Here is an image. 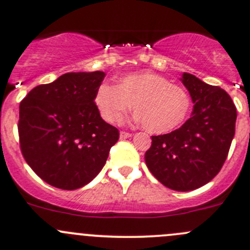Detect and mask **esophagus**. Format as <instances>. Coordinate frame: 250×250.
I'll use <instances>...</instances> for the list:
<instances>
[{
  "label": "esophagus",
  "mask_w": 250,
  "mask_h": 250,
  "mask_svg": "<svg viewBox=\"0 0 250 250\" xmlns=\"http://www.w3.org/2000/svg\"><path fill=\"white\" fill-rule=\"evenodd\" d=\"M132 137V134L130 133H127V132H121L120 133V139H128V138Z\"/></svg>",
  "instance_id": "obj_1"
}]
</instances>
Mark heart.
<instances>
[{
  "mask_svg": "<svg viewBox=\"0 0 250 250\" xmlns=\"http://www.w3.org/2000/svg\"><path fill=\"white\" fill-rule=\"evenodd\" d=\"M94 102L102 117L112 125L122 122L134 104L137 122L153 134H165L180 127L191 109L185 89L150 71L125 75L118 85L102 83Z\"/></svg>",
  "mask_w": 250,
  "mask_h": 250,
  "instance_id": "b5f03b06",
  "label": "heart"
}]
</instances>
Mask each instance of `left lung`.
Masks as SVG:
<instances>
[{
	"label": "left lung",
	"instance_id": "8db88e82",
	"mask_svg": "<svg viewBox=\"0 0 250 250\" xmlns=\"http://www.w3.org/2000/svg\"><path fill=\"white\" fill-rule=\"evenodd\" d=\"M180 80L195 104L191 117L179 129L151 137L145 162L168 188L191 191L220 172L233 139L237 111L230 95L220 87L188 72Z\"/></svg>",
	"mask_w": 250,
	"mask_h": 250
}]
</instances>
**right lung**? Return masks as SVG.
Instances as JSON below:
<instances>
[{
	"label": "right lung",
	"mask_w": 250,
	"mask_h": 250,
	"mask_svg": "<svg viewBox=\"0 0 250 250\" xmlns=\"http://www.w3.org/2000/svg\"><path fill=\"white\" fill-rule=\"evenodd\" d=\"M105 74L69 72L30 90L19 106L20 148L42 180L76 190L106 163L118 129L105 122L94 103Z\"/></svg>",
	"instance_id": "right-lung-1"
}]
</instances>
